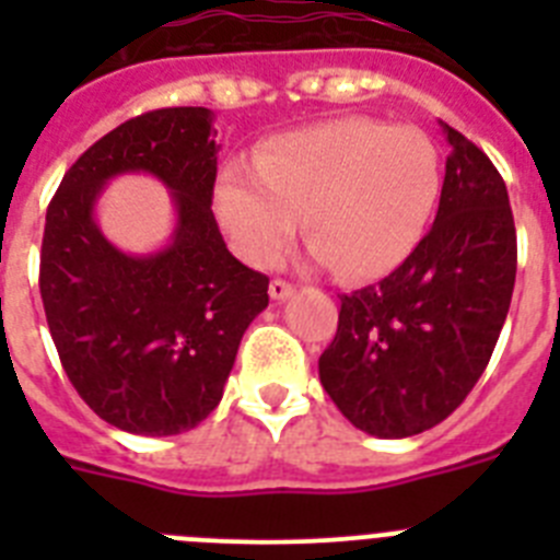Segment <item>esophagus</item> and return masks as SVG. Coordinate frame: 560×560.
Instances as JSON below:
<instances>
[{
  "label": "esophagus",
  "mask_w": 560,
  "mask_h": 560,
  "mask_svg": "<svg viewBox=\"0 0 560 560\" xmlns=\"http://www.w3.org/2000/svg\"><path fill=\"white\" fill-rule=\"evenodd\" d=\"M269 294H271V300L283 303V300H289V296L294 294V285H291L289 280H280V277H275V280L269 283Z\"/></svg>",
  "instance_id": "obj_1"
}]
</instances>
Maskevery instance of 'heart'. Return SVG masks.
Segmentation results:
<instances>
[{
	"instance_id": "obj_1",
	"label": "heart",
	"mask_w": 560,
	"mask_h": 560,
	"mask_svg": "<svg viewBox=\"0 0 560 560\" xmlns=\"http://www.w3.org/2000/svg\"><path fill=\"white\" fill-rule=\"evenodd\" d=\"M440 156L418 128L339 117L271 140L255 162L215 179V212L232 246L271 266L300 226L311 257L353 280L393 271L427 232Z\"/></svg>"
}]
</instances>
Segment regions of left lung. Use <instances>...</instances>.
I'll return each mask as SVG.
<instances>
[{"label": "left lung", "mask_w": 560, "mask_h": 560, "mask_svg": "<svg viewBox=\"0 0 560 560\" xmlns=\"http://www.w3.org/2000/svg\"><path fill=\"white\" fill-rule=\"evenodd\" d=\"M432 230L381 283L341 294L319 381L375 438L446 420L491 361L516 283V226L493 162L452 126Z\"/></svg>", "instance_id": "8db88e82"}]
</instances>
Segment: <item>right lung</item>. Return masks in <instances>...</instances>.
I'll return each instance as SVG.
<instances>
[{"instance_id": "obj_1", "label": "right lung", "mask_w": 560, "mask_h": 560, "mask_svg": "<svg viewBox=\"0 0 560 560\" xmlns=\"http://www.w3.org/2000/svg\"><path fill=\"white\" fill-rule=\"evenodd\" d=\"M215 133L210 108L140 114L83 151L47 207L38 289L49 334L78 395L122 432L199 427L269 305V277L232 257L210 210ZM122 172H151L172 190L165 250L128 256L96 226L102 185Z\"/></svg>"}]
</instances>
